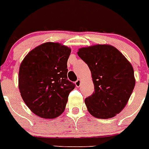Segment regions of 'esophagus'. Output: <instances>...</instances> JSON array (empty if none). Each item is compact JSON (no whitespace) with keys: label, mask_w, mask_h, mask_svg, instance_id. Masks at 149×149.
Returning a JSON list of instances; mask_svg holds the SVG:
<instances>
[{"label":"esophagus","mask_w":149,"mask_h":149,"mask_svg":"<svg viewBox=\"0 0 149 149\" xmlns=\"http://www.w3.org/2000/svg\"><path fill=\"white\" fill-rule=\"evenodd\" d=\"M75 84H76V87H79L80 85H81V80L77 79L76 81V82H75Z\"/></svg>","instance_id":"34e87169"}]
</instances>
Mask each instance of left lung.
<instances>
[{
  "label": "left lung",
  "mask_w": 149,
  "mask_h": 149,
  "mask_svg": "<svg viewBox=\"0 0 149 149\" xmlns=\"http://www.w3.org/2000/svg\"><path fill=\"white\" fill-rule=\"evenodd\" d=\"M78 55L88 64L94 91L85 98L88 110L97 118H109L125 108L135 86L133 67L109 45L82 48Z\"/></svg>",
  "instance_id": "left-lung-1"
}]
</instances>
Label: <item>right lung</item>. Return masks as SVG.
<instances>
[{
	"label": "right lung",
	"mask_w": 149,
	"mask_h": 149,
	"mask_svg": "<svg viewBox=\"0 0 149 149\" xmlns=\"http://www.w3.org/2000/svg\"><path fill=\"white\" fill-rule=\"evenodd\" d=\"M70 49L46 42L30 52L19 72L21 96L37 116L54 118L64 111L75 84L67 79V60Z\"/></svg>",
	"instance_id": "add662e5"
}]
</instances>
